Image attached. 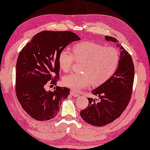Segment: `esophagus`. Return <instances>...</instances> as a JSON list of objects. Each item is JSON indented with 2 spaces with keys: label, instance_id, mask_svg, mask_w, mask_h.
<instances>
[{
  "label": "esophagus",
  "instance_id": "obj_1",
  "mask_svg": "<svg viewBox=\"0 0 150 150\" xmlns=\"http://www.w3.org/2000/svg\"><path fill=\"white\" fill-rule=\"evenodd\" d=\"M70 94H71V95H72V96H74V97H77V96H79L76 93V92H75L74 91H70Z\"/></svg>",
  "mask_w": 150,
  "mask_h": 150
}]
</instances>
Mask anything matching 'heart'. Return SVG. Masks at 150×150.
<instances>
[{
	"label": "heart",
	"mask_w": 150,
	"mask_h": 150,
	"mask_svg": "<svg viewBox=\"0 0 150 150\" xmlns=\"http://www.w3.org/2000/svg\"><path fill=\"white\" fill-rule=\"evenodd\" d=\"M74 61L81 63L80 72L72 73L64 76L62 83L75 92L80 91L91 84L98 86L107 81L119 66L120 53L112 46L94 41H84L76 44L72 52L64 49L59 52L58 64L64 72L71 70Z\"/></svg>",
	"instance_id": "1"
}]
</instances>
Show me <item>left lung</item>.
Here are the masks:
<instances>
[{
  "instance_id": "8db88e82",
  "label": "left lung",
  "mask_w": 150,
  "mask_h": 150,
  "mask_svg": "<svg viewBox=\"0 0 150 150\" xmlns=\"http://www.w3.org/2000/svg\"><path fill=\"white\" fill-rule=\"evenodd\" d=\"M105 39L120 48L119 66L107 81L92 91V94L98 96V101L88 98V107L80 111L83 120L96 127L105 126L121 116L131 99L134 80V65L131 55L115 38L105 36Z\"/></svg>"
}]
</instances>
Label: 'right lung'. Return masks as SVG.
<instances>
[{"instance_id": "add662e5", "label": "right lung", "mask_w": 150, "mask_h": 150, "mask_svg": "<svg viewBox=\"0 0 150 150\" xmlns=\"http://www.w3.org/2000/svg\"><path fill=\"white\" fill-rule=\"evenodd\" d=\"M78 40L80 38L72 31H43L21 51L16 65V94L23 109L35 120L56 117L62 100L70 94L66 87L46 91L44 86L47 83L56 84L59 79V52Z\"/></svg>"}]
</instances>
